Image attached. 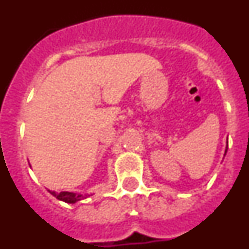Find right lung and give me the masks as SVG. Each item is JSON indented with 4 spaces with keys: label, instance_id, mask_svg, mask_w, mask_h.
<instances>
[{
    "label": "right lung",
    "instance_id": "right-lung-1",
    "mask_svg": "<svg viewBox=\"0 0 249 249\" xmlns=\"http://www.w3.org/2000/svg\"><path fill=\"white\" fill-rule=\"evenodd\" d=\"M51 195L54 196V197H56L57 199H59V201L66 202V203H74V202L80 201L81 198H83V196L76 195V193L72 192H51Z\"/></svg>",
    "mask_w": 249,
    "mask_h": 249
}]
</instances>
